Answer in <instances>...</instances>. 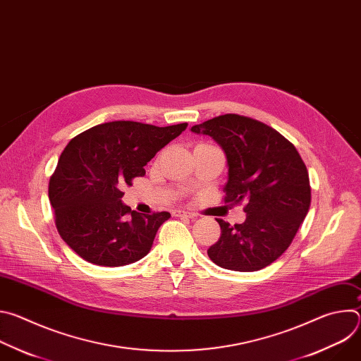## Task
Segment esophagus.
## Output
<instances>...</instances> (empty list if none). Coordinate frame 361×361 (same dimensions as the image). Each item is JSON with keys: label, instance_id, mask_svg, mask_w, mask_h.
<instances>
[{"label": "esophagus", "instance_id": "esophagus-1", "mask_svg": "<svg viewBox=\"0 0 361 361\" xmlns=\"http://www.w3.org/2000/svg\"><path fill=\"white\" fill-rule=\"evenodd\" d=\"M173 216H176V217H188V219H197V214H194V213H188V212H184V210H174V212H173Z\"/></svg>", "mask_w": 361, "mask_h": 361}]
</instances>
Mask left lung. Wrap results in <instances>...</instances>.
Segmentation results:
<instances>
[{"label":"left lung","mask_w":361,"mask_h":361,"mask_svg":"<svg viewBox=\"0 0 361 361\" xmlns=\"http://www.w3.org/2000/svg\"><path fill=\"white\" fill-rule=\"evenodd\" d=\"M213 137L224 149L228 181L224 202H245V221L217 219L221 235L207 254L217 266L257 271L288 248L312 201L310 180L295 147L267 124L224 114L191 127Z\"/></svg>","instance_id":"8db88e82"}]
</instances>
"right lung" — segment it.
Wrapping results in <instances>:
<instances>
[{
  "label": "right lung",
  "instance_id": "obj_1",
  "mask_svg": "<svg viewBox=\"0 0 361 361\" xmlns=\"http://www.w3.org/2000/svg\"><path fill=\"white\" fill-rule=\"evenodd\" d=\"M187 126L111 121L67 144L49 178L48 197L61 238L81 259L121 267L148 254L160 226L171 216L131 212L121 201V188L142 177L144 166Z\"/></svg>",
  "mask_w": 361,
  "mask_h": 361
}]
</instances>
